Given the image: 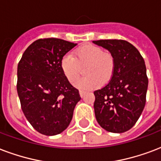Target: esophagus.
Instances as JSON below:
<instances>
[{"label":"esophagus","instance_id":"1","mask_svg":"<svg viewBox=\"0 0 161 161\" xmlns=\"http://www.w3.org/2000/svg\"><path fill=\"white\" fill-rule=\"evenodd\" d=\"M79 94H80V96L82 97V98H83V97H84V95H85L86 92L82 91V90H80V91H79Z\"/></svg>","mask_w":161,"mask_h":161}]
</instances>
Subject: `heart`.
Masks as SVG:
<instances>
[{
	"label": "heart",
	"mask_w": 161,
	"mask_h": 161,
	"mask_svg": "<svg viewBox=\"0 0 161 161\" xmlns=\"http://www.w3.org/2000/svg\"><path fill=\"white\" fill-rule=\"evenodd\" d=\"M86 75L74 83L76 88L81 90L96 89L107 83L114 73L115 60L109 52H105L99 46L93 45H83L74 52L66 54L61 61V68L68 79L72 83L78 78L80 67L85 66Z\"/></svg>",
	"instance_id": "heart-1"
}]
</instances>
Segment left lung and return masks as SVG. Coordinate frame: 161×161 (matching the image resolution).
Segmentation results:
<instances>
[{
	"label": "left lung",
	"instance_id": "8db88e82",
	"mask_svg": "<svg viewBox=\"0 0 161 161\" xmlns=\"http://www.w3.org/2000/svg\"><path fill=\"white\" fill-rule=\"evenodd\" d=\"M93 42L108 50L115 60L110 82L94 92L96 120L108 132H127L134 126L145 106L149 79L144 60L137 48L126 40Z\"/></svg>",
	"mask_w": 161,
	"mask_h": 161
}]
</instances>
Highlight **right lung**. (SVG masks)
Wrapping results in <instances>:
<instances>
[{
    "label": "right lung",
    "mask_w": 161,
    "mask_h": 161,
    "mask_svg": "<svg viewBox=\"0 0 161 161\" xmlns=\"http://www.w3.org/2000/svg\"><path fill=\"white\" fill-rule=\"evenodd\" d=\"M76 45L56 38L40 39L27 48L18 62L17 90L21 107L32 127L44 135L63 132L81 100L78 89L61 68L62 57Z\"/></svg>",
    "instance_id": "obj_1"
}]
</instances>
